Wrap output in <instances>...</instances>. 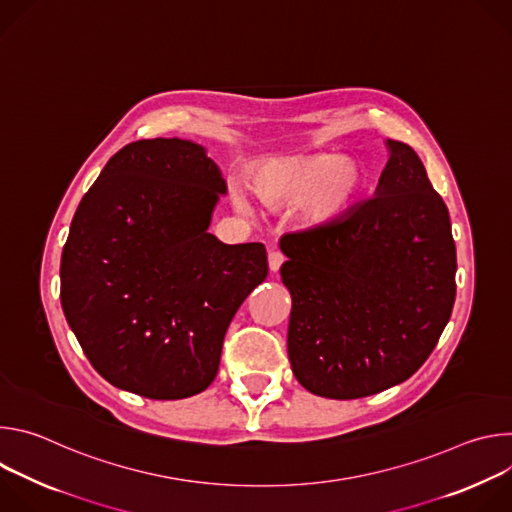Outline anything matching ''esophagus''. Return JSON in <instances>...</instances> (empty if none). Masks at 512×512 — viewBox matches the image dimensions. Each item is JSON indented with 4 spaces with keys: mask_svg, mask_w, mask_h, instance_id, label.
I'll return each instance as SVG.
<instances>
[{
    "mask_svg": "<svg viewBox=\"0 0 512 512\" xmlns=\"http://www.w3.org/2000/svg\"><path fill=\"white\" fill-rule=\"evenodd\" d=\"M283 261H285V257H283L281 251H277V249H271V251H269V269H271V271H279V267L283 265Z\"/></svg>",
    "mask_w": 512,
    "mask_h": 512,
    "instance_id": "34e87169",
    "label": "esophagus"
}]
</instances>
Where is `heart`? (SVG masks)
I'll use <instances>...</instances> for the list:
<instances>
[{
  "instance_id": "1",
  "label": "heart",
  "mask_w": 512,
  "mask_h": 512,
  "mask_svg": "<svg viewBox=\"0 0 512 512\" xmlns=\"http://www.w3.org/2000/svg\"><path fill=\"white\" fill-rule=\"evenodd\" d=\"M364 170L338 154L283 156L261 162L253 176V192L269 206L302 202V221L318 227L336 221L364 188Z\"/></svg>"
}]
</instances>
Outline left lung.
<instances>
[{"mask_svg": "<svg viewBox=\"0 0 512 512\" xmlns=\"http://www.w3.org/2000/svg\"><path fill=\"white\" fill-rule=\"evenodd\" d=\"M377 194L336 221L287 233V354L314 395L358 399L407 381L456 302L450 212L407 143L387 139Z\"/></svg>", "mask_w": 512, "mask_h": 512, "instance_id": "8db88e82", "label": "left lung"}]
</instances>
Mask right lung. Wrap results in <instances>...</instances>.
Instances as JSON below:
<instances>
[{"label":"right lung","instance_id":"add662e5","mask_svg":"<svg viewBox=\"0 0 512 512\" xmlns=\"http://www.w3.org/2000/svg\"><path fill=\"white\" fill-rule=\"evenodd\" d=\"M227 190L204 148L127 143L83 196L60 259V304L95 371L170 401L216 377L227 328L267 277L261 243L206 233Z\"/></svg>","mask_w":512,"mask_h":512}]
</instances>
